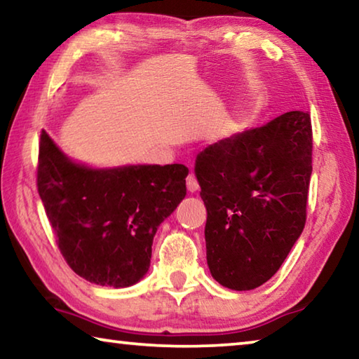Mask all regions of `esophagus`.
<instances>
[{
	"label": "esophagus",
	"mask_w": 359,
	"mask_h": 359,
	"mask_svg": "<svg viewBox=\"0 0 359 359\" xmlns=\"http://www.w3.org/2000/svg\"><path fill=\"white\" fill-rule=\"evenodd\" d=\"M198 188H199V184H198L196 177H194V174H190L187 177V190L190 193H196Z\"/></svg>",
	"instance_id": "34e87169"
}]
</instances>
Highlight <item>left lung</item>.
Here are the masks:
<instances>
[{"instance_id": "left-lung-1", "label": "left lung", "mask_w": 359, "mask_h": 359, "mask_svg": "<svg viewBox=\"0 0 359 359\" xmlns=\"http://www.w3.org/2000/svg\"><path fill=\"white\" fill-rule=\"evenodd\" d=\"M312 174L311 115L282 114L198 154L194 175L208 210L205 255L229 290L258 288L299 239Z\"/></svg>"}]
</instances>
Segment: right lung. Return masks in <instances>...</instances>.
<instances>
[{"mask_svg": "<svg viewBox=\"0 0 359 359\" xmlns=\"http://www.w3.org/2000/svg\"><path fill=\"white\" fill-rule=\"evenodd\" d=\"M184 165L92 168L42 131L38 191L60 252L77 276L126 288L147 274L156 229L187 194Z\"/></svg>", "mask_w": 359, "mask_h": 359, "instance_id": "add662e5", "label": "right lung"}]
</instances>
